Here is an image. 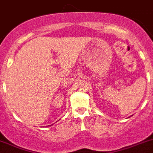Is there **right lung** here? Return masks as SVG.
<instances>
[{
  "label": "right lung",
  "mask_w": 153,
  "mask_h": 153,
  "mask_svg": "<svg viewBox=\"0 0 153 153\" xmlns=\"http://www.w3.org/2000/svg\"><path fill=\"white\" fill-rule=\"evenodd\" d=\"M48 126H49V125H48Z\"/></svg>",
  "instance_id": "obj_1"
}]
</instances>
